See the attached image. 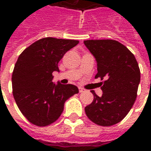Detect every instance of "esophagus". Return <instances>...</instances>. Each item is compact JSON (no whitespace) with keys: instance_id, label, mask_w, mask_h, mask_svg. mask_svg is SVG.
<instances>
[{"instance_id":"34e87169","label":"esophagus","mask_w":151,"mask_h":151,"mask_svg":"<svg viewBox=\"0 0 151 151\" xmlns=\"http://www.w3.org/2000/svg\"><path fill=\"white\" fill-rule=\"evenodd\" d=\"M79 92L80 93H82V92H85V90L83 88H81V87H79Z\"/></svg>"}]
</instances>
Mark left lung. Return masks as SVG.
Here are the masks:
<instances>
[{
	"instance_id": "obj_1",
	"label": "left lung",
	"mask_w": 151,
	"mask_h": 151,
	"mask_svg": "<svg viewBox=\"0 0 151 151\" xmlns=\"http://www.w3.org/2000/svg\"><path fill=\"white\" fill-rule=\"evenodd\" d=\"M84 44L97 61L95 78L101 83L103 95L92 91L94 99L85 108L92 122L101 126L119 123L129 113L137 98L140 83V69L135 56L116 40H85Z\"/></svg>"
}]
</instances>
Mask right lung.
Here are the masks:
<instances>
[{"label":"right lung","mask_w":151,"mask_h":151,"mask_svg":"<svg viewBox=\"0 0 151 151\" xmlns=\"http://www.w3.org/2000/svg\"><path fill=\"white\" fill-rule=\"evenodd\" d=\"M78 40L43 38L20 54L12 74L13 95L19 110L29 122L44 127L62 113L65 102L78 88L72 84H54L52 73L58 63Z\"/></svg>","instance_id":"add662e5"}]
</instances>
